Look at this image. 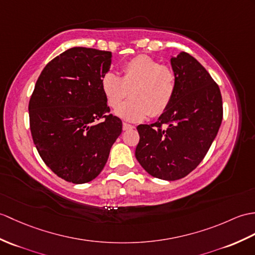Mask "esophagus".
I'll use <instances>...</instances> for the list:
<instances>
[{
  "mask_svg": "<svg viewBox=\"0 0 255 255\" xmlns=\"http://www.w3.org/2000/svg\"><path fill=\"white\" fill-rule=\"evenodd\" d=\"M133 128L134 127L132 125H129V124H126V123L123 124V130H124V131H126V130H130V129H133Z\"/></svg>",
  "mask_w": 255,
  "mask_h": 255,
  "instance_id": "obj_1",
  "label": "esophagus"
}]
</instances>
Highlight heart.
I'll list each match as a JSON object with an SVG mask.
<instances>
[{"instance_id": "b5f03b06", "label": "heart", "mask_w": 255, "mask_h": 255, "mask_svg": "<svg viewBox=\"0 0 255 255\" xmlns=\"http://www.w3.org/2000/svg\"><path fill=\"white\" fill-rule=\"evenodd\" d=\"M101 90L111 108H117L130 90L131 99L115 110L122 120L137 123L157 116L168 109L176 92L177 79L169 67L146 55L135 56L123 66V76L109 72L101 78Z\"/></svg>"}]
</instances>
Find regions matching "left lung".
<instances>
[{
    "label": "left lung",
    "instance_id": "left-lung-1",
    "mask_svg": "<svg viewBox=\"0 0 255 255\" xmlns=\"http://www.w3.org/2000/svg\"><path fill=\"white\" fill-rule=\"evenodd\" d=\"M170 65L177 85L168 109L151 125L137 127L135 158L151 176L177 180L192 171L208 153L223 120L220 88L195 58L180 52ZM166 123L168 127L161 129Z\"/></svg>",
    "mask_w": 255,
    "mask_h": 255
}]
</instances>
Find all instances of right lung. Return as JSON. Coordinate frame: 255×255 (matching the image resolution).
I'll return each mask as SVG.
<instances>
[{"label": "right lung", "mask_w": 255, "mask_h": 255, "mask_svg": "<svg viewBox=\"0 0 255 255\" xmlns=\"http://www.w3.org/2000/svg\"><path fill=\"white\" fill-rule=\"evenodd\" d=\"M111 64L109 51L75 46L47 64L34 86L29 101L34 145L46 166L66 181L96 178L122 133L120 118L104 115L110 108L100 82Z\"/></svg>", "instance_id": "obj_1"}]
</instances>
